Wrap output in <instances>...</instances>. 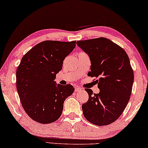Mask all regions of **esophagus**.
<instances>
[{"instance_id": "obj_1", "label": "esophagus", "mask_w": 148, "mask_h": 148, "mask_svg": "<svg viewBox=\"0 0 148 148\" xmlns=\"http://www.w3.org/2000/svg\"><path fill=\"white\" fill-rule=\"evenodd\" d=\"M83 90V88H81L80 87H77L75 88V92H81Z\"/></svg>"}]
</instances>
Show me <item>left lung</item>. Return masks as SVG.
<instances>
[{
    "label": "left lung",
    "mask_w": 148,
    "mask_h": 148,
    "mask_svg": "<svg viewBox=\"0 0 148 148\" xmlns=\"http://www.w3.org/2000/svg\"><path fill=\"white\" fill-rule=\"evenodd\" d=\"M77 44L89 56L88 76L99 78L95 82L100 89L93 94L90 88H85L88 100L82 105L84 116L97 126L110 124L124 112L132 93L134 78L128 56L106 38L78 41Z\"/></svg>",
    "instance_id": "1"
}]
</instances>
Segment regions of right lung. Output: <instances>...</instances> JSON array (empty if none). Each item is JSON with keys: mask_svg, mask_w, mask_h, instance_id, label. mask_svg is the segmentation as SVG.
Here are the masks:
<instances>
[{"mask_svg": "<svg viewBox=\"0 0 148 148\" xmlns=\"http://www.w3.org/2000/svg\"><path fill=\"white\" fill-rule=\"evenodd\" d=\"M76 41L46 40L25 54L16 71V88L22 106L30 119L41 124L56 121L63 103L73 93L71 85H56V74L73 50Z\"/></svg>", "mask_w": 148, "mask_h": 148, "instance_id": "obj_1", "label": "right lung"}]
</instances>
